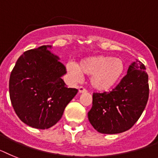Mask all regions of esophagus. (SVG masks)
Returning <instances> with one entry per match:
<instances>
[{
	"label": "esophagus",
	"mask_w": 158,
	"mask_h": 158,
	"mask_svg": "<svg viewBox=\"0 0 158 158\" xmlns=\"http://www.w3.org/2000/svg\"><path fill=\"white\" fill-rule=\"evenodd\" d=\"M79 91L80 93H84V92H87V90L84 87H83V86H79Z\"/></svg>",
	"instance_id": "esophagus-1"
}]
</instances>
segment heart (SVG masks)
I'll use <instances>...</instances> for the list:
<instances>
[{"label": "heart", "mask_w": 158, "mask_h": 158, "mask_svg": "<svg viewBox=\"0 0 158 158\" xmlns=\"http://www.w3.org/2000/svg\"><path fill=\"white\" fill-rule=\"evenodd\" d=\"M124 63L113 56H96L81 60L77 68L68 64V71L74 76L80 74L90 76V84L95 90L106 91L111 89L123 75Z\"/></svg>", "instance_id": "b5f03b06"}]
</instances>
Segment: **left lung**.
<instances>
[{
	"label": "left lung",
	"mask_w": 158,
	"mask_h": 158,
	"mask_svg": "<svg viewBox=\"0 0 158 158\" xmlns=\"http://www.w3.org/2000/svg\"><path fill=\"white\" fill-rule=\"evenodd\" d=\"M148 74L137 60L110 92L93 93L88 112L90 124L101 134H119L130 130L145 110L149 98Z\"/></svg>",
	"instance_id": "1"
}]
</instances>
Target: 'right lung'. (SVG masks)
<instances>
[{"instance_id":"1","label":"right lung","mask_w":158,"mask_h":158,"mask_svg":"<svg viewBox=\"0 0 158 158\" xmlns=\"http://www.w3.org/2000/svg\"><path fill=\"white\" fill-rule=\"evenodd\" d=\"M51 45L26 51L11 72L9 96L16 115L33 128L45 130L62 118L64 109L77 94L66 87L61 76L67 72Z\"/></svg>"}]
</instances>
